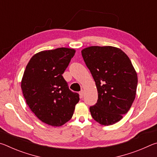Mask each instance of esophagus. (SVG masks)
Segmentation results:
<instances>
[{
	"label": "esophagus",
	"instance_id": "1",
	"mask_svg": "<svg viewBox=\"0 0 157 157\" xmlns=\"http://www.w3.org/2000/svg\"><path fill=\"white\" fill-rule=\"evenodd\" d=\"M79 97H80V98H83V95H84V91H83V90H82V91H79Z\"/></svg>",
	"mask_w": 157,
	"mask_h": 157
}]
</instances>
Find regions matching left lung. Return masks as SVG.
<instances>
[{
    "label": "left lung",
    "mask_w": 157,
    "mask_h": 157,
    "mask_svg": "<svg viewBox=\"0 0 157 157\" xmlns=\"http://www.w3.org/2000/svg\"><path fill=\"white\" fill-rule=\"evenodd\" d=\"M98 90L97 103L90 107L93 118L102 125L120 121L136 97L137 73L128 56L112 46H91L82 50Z\"/></svg>",
    "instance_id": "1"
}]
</instances>
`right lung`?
<instances>
[{"mask_svg":"<svg viewBox=\"0 0 157 157\" xmlns=\"http://www.w3.org/2000/svg\"><path fill=\"white\" fill-rule=\"evenodd\" d=\"M75 53L67 48L44 50L34 55L26 66L21 89L31 111L43 123L62 126L71 120L78 93L71 91L62 74Z\"/></svg>","mask_w":157,"mask_h":157,"instance_id":"1","label":"right lung"}]
</instances>
